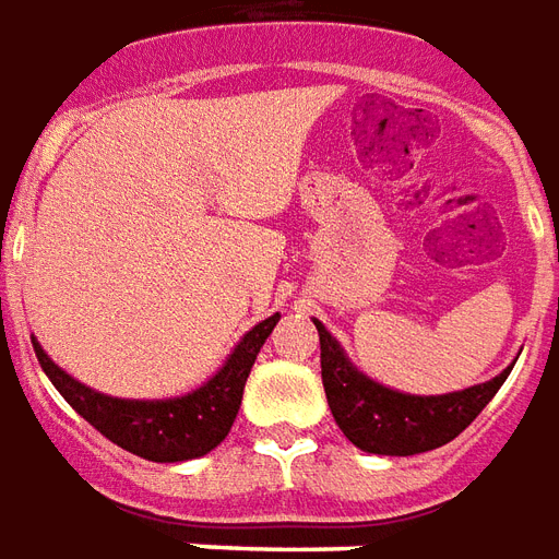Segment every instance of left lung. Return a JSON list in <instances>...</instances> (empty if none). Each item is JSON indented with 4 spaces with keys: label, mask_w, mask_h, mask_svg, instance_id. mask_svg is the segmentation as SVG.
I'll use <instances>...</instances> for the list:
<instances>
[{
    "label": "left lung",
    "mask_w": 559,
    "mask_h": 559,
    "mask_svg": "<svg viewBox=\"0 0 559 559\" xmlns=\"http://www.w3.org/2000/svg\"><path fill=\"white\" fill-rule=\"evenodd\" d=\"M316 328L321 342V381L333 419L342 435L364 452L417 455L438 450L474 423L509 374L503 369L486 384L447 396H405L357 372L324 324L316 321Z\"/></svg>",
    "instance_id": "8db88e82"
}]
</instances>
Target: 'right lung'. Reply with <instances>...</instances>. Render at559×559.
I'll return each instance as SVG.
<instances>
[{
    "label": "right lung",
    "instance_id": "add662e5",
    "mask_svg": "<svg viewBox=\"0 0 559 559\" xmlns=\"http://www.w3.org/2000/svg\"><path fill=\"white\" fill-rule=\"evenodd\" d=\"M276 321L280 316L255 324L231 352L226 366L205 386L181 399H166V402H130V399L95 393L80 381H73L71 374H64L40 352L38 342L32 345L52 386L104 438L148 462H187V459H199L211 452L229 435L231 423L238 417L240 399H243V384L255 364V354L271 336Z\"/></svg>",
    "mask_w": 559,
    "mask_h": 559
}]
</instances>
